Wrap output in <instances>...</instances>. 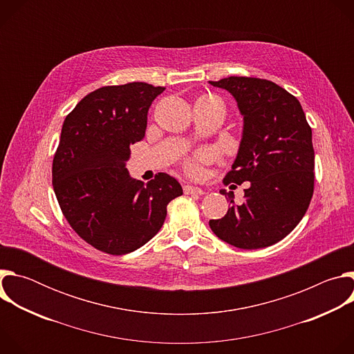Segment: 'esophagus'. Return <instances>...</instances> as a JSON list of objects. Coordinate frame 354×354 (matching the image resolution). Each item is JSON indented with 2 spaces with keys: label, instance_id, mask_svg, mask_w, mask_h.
<instances>
[{
  "label": "esophagus",
  "instance_id": "1",
  "mask_svg": "<svg viewBox=\"0 0 354 354\" xmlns=\"http://www.w3.org/2000/svg\"><path fill=\"white\" fill-rule=\"evenodd\" d=\"M183 192L186 194H205V190L200 189L197 186H192V185H186L183 186Z\"/></svg>",
  "mask_w": 354,
  "mask_h": 354
}]
</instances>
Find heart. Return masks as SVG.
Listing matches in <instances>:
<instances>
[{"label":"heart","mask_w":354,"mask_h":354,"mask_svg":"<svg viewBox=\"0 0 354 354\" xmlns=\"http://www.w3.org/2000/svg\"><path fill=\"white\" fill-rule=\"evenodd\" d=\"M206 100H210V99H205V100H200V102H206ZM200 158H201V157H200ZM185 167H186L187 172H189V174H192V175H197V174L200 172V167H198L197 161H187Z\"/></svg>","instance_id":"heart-1"}]
</instances>
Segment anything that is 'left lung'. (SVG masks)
<instances>
[{
	"mask_svg": "<svg viewBox=\"0 0 354 354\" xmlns=\"http://www.w3.org/2000/svg\"><path fill=\"white\" fill-rule=\"evenodd\" d=\"M228 91L243 118L242 136L225 183L241 185L245 200L234 203L212 231L241 249L270 246L288 235L304 217L314 192L313 131L298 99L277 84L248 77L209 81Z\"/></svg>",
	"mask_w": 354,
	"mask_h": 354,
	"instance_id": "obj_1",
	"label": "left lung"
}]
</instances>
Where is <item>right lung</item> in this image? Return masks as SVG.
<instances>
[{
    "mask_svg": "<svg viewBox=\"0 0 354 354\" xmlns=\"http://www.w3.org/2000/svg\"><path fill=\"white\" fill-rule=\"evenodd\" d=\"M165 91L145 82L102 86L66 118L53 160V189L73 230L111 255L147 243L162 227L167 206L183 194L160 172L147 185L126 168L130 145L145 136L153 100Z\"/></svg>",
    "mask_w": 354,
    "mask_h": 354,
    "instance_id": "obj_1",
    "label": "right lung"
}]
</instances>
